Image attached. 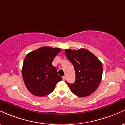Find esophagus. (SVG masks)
<instances>
[{
    "label": "esophagus",
    "mask_w": 125,
    "mask_h": 125,
    "mask_svg": "<svg viewBox=\"0 0 125 125\" xmlns=\"http://www.w3.org/2000/svg\"><path fill=\"white\" fill-rule=\"evenodd\" d=\"M62 79H63V81H65V80H66V77L64 76L62 77Z\"/></svg>",
    "instance_id": "obj_1"
}]
</instances>
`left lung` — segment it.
<instances>
[{"mask_svg":"<svg viewBox=\"0 0 125 125\" xmlns=\"http://www.w3.org/2000/svg\"><path fill=\"white\" fill-rule=\"evenodd\" d=\"M67 58L73 65L76 79L74 83H67L72 93L85 97L94 92L100 83L103 73L102 63L88 50L66 49Z\"/></svg>","mask_w":125,"mask_h":125,"instance_id":"left-lung-1","label":"left lung"}]
</instances>
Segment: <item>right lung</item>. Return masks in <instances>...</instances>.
<instances>
[{"mask_svg":"<svg viewBox=\"0 0 125 125\" xmlns=\"http://www.w3.org/2000/svg\"><path fill=\"white\" fill-rule=\"evenodd\" d=\"M61 51L59 48L43 46L26 56L22 67L23 79L29 91L37 96H44L53 91L62 80L52 61Z\"/></svg>","mask_w":125,"mask_h":125,"instance_id":"right-lung-1","label":"right lung"}]
</instances>
